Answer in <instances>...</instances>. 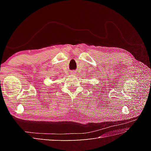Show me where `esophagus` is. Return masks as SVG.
Instances as JSON below:
<instances>
[{"instance_id":"34e87169","label":"esophagus","mask_w":151,"mask_h":151,"mask_svg":"<svg viewBox=\"0 0 151 151\" xmlns=\"http://www.w3.org/2000/svg\"><path fill=\"white\" fill-rule=\"evenodd\" d=\"M76 73V72L75 71H71V72H70V74H71L72 75H75Z\"/></svg>"}]
</instances>
